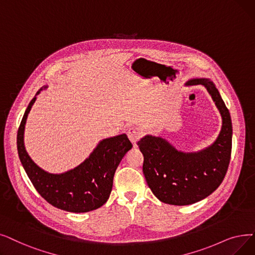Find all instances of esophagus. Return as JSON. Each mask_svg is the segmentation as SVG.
Returning a JSON list of instances; mask_svg holds the SVG:
<instances>
[{
  "label": "esophagus",
  "mask_w": 255,
  "mask_h": 255,
  "mask_svg": "<svg viewBox=\"0 0 255 255\" xmlns=\"http://www.w3.org/2000/svg\"><path fill=\"white\" fill-rule=\"evenodd\" d=\"M127 135L130 139V141L133 143V145L135 146L136 142L139 140V138L141 137V133L137 130V129H134V128H130L128 131H127Z\"/></svg>",
  "instance_id": "1"
}]
</instances>
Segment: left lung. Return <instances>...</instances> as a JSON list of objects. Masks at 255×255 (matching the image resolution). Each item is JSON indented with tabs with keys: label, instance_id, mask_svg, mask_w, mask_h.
I'll list each match as a JSON object with an SVG mask.
<instances>
[{
	"label": "left lung",
	"instance_id": "8db88e82",
	"mask_svg": "<svg viewBox=\"0 0 255 255\" xmlns=\"http://www.w3.org/2000/svg\"><path fill=\"white\" fill-rule=\"evenodd\" d=\"M205 86L222 117V128L209 147L185 153L159 136L146 135L137 142L143 155L142 172L152 193L163 203L190 205L215 192L226 175L232 145L229 110L213 81L189 80L185 85Z\"/></svg>",
	"mask_w": 255,
	"mask_h": 255
}]
</instances>
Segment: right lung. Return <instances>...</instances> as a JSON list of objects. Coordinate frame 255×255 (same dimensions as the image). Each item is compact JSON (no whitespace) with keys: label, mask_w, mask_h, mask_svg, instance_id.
Returning <instances> with one entry per match:
<instances>
[{"label":"right lung","mask_w":255,"mask_h":255,"mask_svg":"<svg viewBox=\"0 0 255 255\" xmlns=\"http://www.w3.org/2000/svg\"><path fill=\"white\" fill-rule=\"evenodd\" d=\"M29 103L17 131V152L21 164L38 194L53 206L71 213H87L101 207L113 190L114 176L125 154L132 148L126 134L102 139L82 163L68 172L52 174L31 159L24 145L27 117L36 100Z\"/></svg>","instance_id":"obj_1"}]
</instances>
